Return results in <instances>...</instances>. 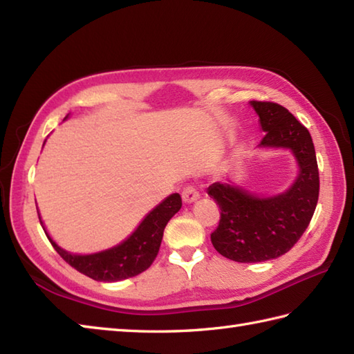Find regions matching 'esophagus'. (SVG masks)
Masks as SVG:
<instances>
[{"label": "esophagus", "instance_id": "esophagus-1", "mask_svg": "<svg viewBox=\"0 0 354 354\" xmlns=\"http://www.w3.org/2000/svg\"><path fill=\"white\" fill-rule=\"evenodd\" d=\"M199 199V192L195 189V185H185L183 190V201L185 204H192Z\"/></svg>", "mask_w": 354, "mask_h": 354}]
</instances>
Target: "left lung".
I'll use <instances>...</instances> for the list:
<instances>
[{
  "label": "left lung",
  "mask_w": 354,
  "mask_h": 354,
  "mask_svg": "<svg viewBox=\"0 0 354 354\" xmlns=\"http://www.w3.org/2000/svg\"><path fill=\"white\" fill-rule=\"evenodd\" d=\"M252 106L266 131L262 147L292 150L299 176L292 189L272 198L253 196L230 183L207 189L221 210L212 244L236 262H262L287 253L307 230L319 198V170L307 127L276 102L252 101Z\"/></svg>",
  "instance_id": "obj_1"
}]
</instances>
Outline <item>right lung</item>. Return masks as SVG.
Masks as SVG:
<instances>
[{
  "label": "right lung",
  "mask_w": 354,
  "mask_h": 354,
  "mask_svg": "<svg viewBox=\"0 0 354 354\" xmlns=\"http://www.w3.org/2000/svg\"><path fill=\"white\" fill-rule=\"evenodd\" d=\"M183 205L181 196L173 193L161 204L155 207L147 216L144 218L140 227L131 233V236L126 239L118 247L110 250L95 253V254H72L62 250L55 242H52L55 250L64 259L68 266H72L80 273L88 276L95 281L115 282L145 272L153 261L156 259L159 247H161L164 228L175 213L179 212ZM41 223V219H39ZM43 225V224H41ZM44 228V227H43Z\"/></svg>",
  "instance_id": "right-lung-1"
}]
</instances>
